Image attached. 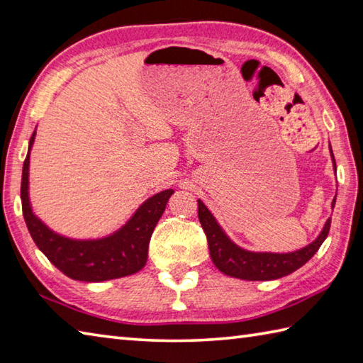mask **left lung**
<instances>
[{
    "label": "left lung",
    "mask_w": 363,
    "mask_h": 363,
    "mask_svg": "<svg viewBox=\"0 0 363 363\" xmlns=\"http://www.w3.org/2000/svg\"><path fill=\"white\" fill-rule=\"evenodd\" d=\"M332 161H334V169L337 171L334 153H332ZM334 205L335 199L332 202V206ZM197 206L199 220H201L202 228L206 235L213 263L224 274L242 280H274L291 274V272L299 269L302 264H306L316 254V250L321 247L323 241L328 238L330 228V219H328L320 236L312 244H308V246L301 250H296V252H247V250L238 247L227 238V235L218 225L216 219L213 218V214L208 211L202 201H197Z\"/></svg>",
    "instance_id": "left-lung-1"
}]
</instances>
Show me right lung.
I'll return each mask as SVG.
<instances>
[{"mask_svg":"<svg viewBox=\"0 0 363 363\" xmlns=\"http://www.w3.org/2000/svg\"><path fill=\"white\" fill-rule=\"evenodd\" d=\"M35 131L29 139V149L21 172V208L23 218L35 246L59 271L73 280L103 282L135 274L144 268L149 254V242L160 218L164 213L172 189L161 191L139 206L127 224L108 238L92 241H77L51 232L34 216L28 197L29 150L34 143Z\"/></svg>","mask_w":363,"mask_h":363,"instance_id":"obj_1","label":"right lung"}]
</instances>
